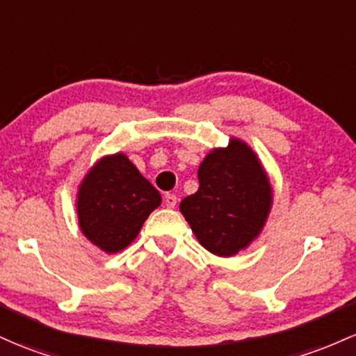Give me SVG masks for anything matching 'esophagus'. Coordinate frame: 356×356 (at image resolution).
Listing matches in <instances>:
<instances>
[{
    "label": "esophagus",
    "mask_w": 356,
    "mask_h": 356,
    "mask_svg": "<svg viewBox=\"0 0 356 356\" xmlns=\"http://www.w3.org/2000/svg\"><path fill=\"white\" fill-rule=\"evenodd\" d=\"M163 201H165L167 208H175V204H177V197H175L174 194H165Z\"/></svg>",
    "instance_id": "1"
}]
</instances>
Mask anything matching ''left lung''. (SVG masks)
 Wrapping results in <instances>:
<instances>
[{
  "label": "left lung",
  "mask_w": 356,
  "mask_h": 356,
  "mask_svg": "<svg viewBox=\"0 0 356 356\" xmlns=\"http://www.w3.org/2000/svg\"><path fill=\"white\" fill-rule=\"evenodd\" d=\"M199 189L182 199V216L197 241L218 257H233L259 238L270 214L273 189L259 155L232 136L213 148L197 170Z\"/></svg>",
  "instance_id": "obj_1"
}]
</instances>
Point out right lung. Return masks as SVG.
Returning <instances> with one entry per match:
<instances>
[{"mask_svg": "<svg viewBox=\"0 0 356 356\" xmlns=\"http://www.w3.org/2000/svg\"><path fill=\"white\" fill-rule=\"evenodd\" d=\"M162 196L121 152L96 160L77 187L76 209L83 235L103 250L118 253L138 236Z\"/></svg>", "mask_w": 356, "mask_h": 356, "instance_id": "right-lung-1", "label": "right lung"}]
</instances>
